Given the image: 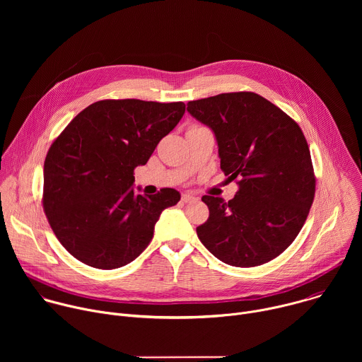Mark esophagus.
<instances>
[{
	"instance_id": "1",
	"label": "esophagus",
	"mask_w": 362,
	"mask_h": 362,
	"mask_svg": "<svg viewBox=\"0 0 362 362\" xmlns=\"http://www.w3.org/2000/svg\"><path fill=\"white\" fill-rule=\"evenodd\" d=\"M193 200H196V197H194L193 194H190V193H183V194H182V202H183V203H190V202H193Z\"/></svg>"
}]
</instances>
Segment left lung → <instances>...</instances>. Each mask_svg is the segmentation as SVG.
Listing matches in <instances>:
<instances>
[{
  "label": "left lung",
  "instance_id": "1",
  "mask_svg": "<svg viewBox=\"0 0 362 362\" xmlns=\"http://www.w3.org/2000/svg\"><path fill=\"white\" fill-rule=\"evenodd\" d=\"M187 112L212 129L221 169L239 185L229 202L202 197L209 219L196 228L200 242L238 268L275 259L298 236L315 196L311 153L300 127L252 91L193 100Z\"/></svg>",
  "mask_w": 362,
  "mask_h": 362
}]
</instances>
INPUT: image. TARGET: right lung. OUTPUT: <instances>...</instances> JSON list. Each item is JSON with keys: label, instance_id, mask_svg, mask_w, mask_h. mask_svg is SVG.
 <instances>
[{"label": "right lung", "instance_id": "right-lung-1", "mask_svg": "<svg viewBox=\"0 0 362 362\" xmlns=\"http://www.w3.org/2000/svg\"><path fill=\"white\" fill-rule=\"evenodd\" d=\"M185 103L100 100L80 112L48 148L42 208L60 243L97 269L122 268L147 247L175 189L136 194L134 169L185 115Z\"/></svg>", "mask_w": 362, "mask_h": 362}]
</instances>
